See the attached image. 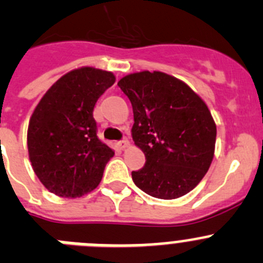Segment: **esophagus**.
<instances>
[{
  "label": "esophagus",
  "mask_w": 263,
  "mask_h": 263,
  "mask_svg": "<svg viewBox=\"0 0 263 263\" xmlns=\"http://www.w3.org/2000/svg\"><path fill=\"white\" fill-rule=\"evenodd\" d=\"M128 145H129V141L127 139L122 140V141H118V143H117V146L119 149H126Z\"/></svg>",
  "instance_id": "esophagus-1"
}]
</instances>
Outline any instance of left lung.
<instances>
[{
    "mask_svg": "<svg viewBox=\"0 0 263 263\" xmlns=\"http://www.w3.org/2000/svg\"><path fill=\"white\" fill-rule=\"evenodd\" d=\"M118 85L131 101L132 139L146 159L132 171L134 183L162 200L187 195L214 157L217 126L208 105L185 83L161 71L129 73Z\"/></svg>",
    "mask_w": 263,
    "mask_h": 263,
    "instance_id": "1",
    "label": "left lung"
}]
</instances>
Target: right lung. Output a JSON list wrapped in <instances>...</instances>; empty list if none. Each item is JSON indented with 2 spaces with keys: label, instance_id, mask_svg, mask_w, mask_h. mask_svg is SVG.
Masks as SVG:
<instances>
[{
  "label": "right lung",
  "instance_id": "add662e5",
  "mask_svg": "<svg viewBox=\"0 0 263 263\" xmlns=\"http://www.w3.org/2000/svg\"><path fill=\"white\" fill-rule=\"evenodd\" d=\"M115 83L114 73L95 67L70 71L43 96L29 119V161L49 192L75 198L90 192L114 156L97 137L93 109Z\"/></svg>",
  "mask_w": 263,
  "mask_h": 263
}]
</instances>
